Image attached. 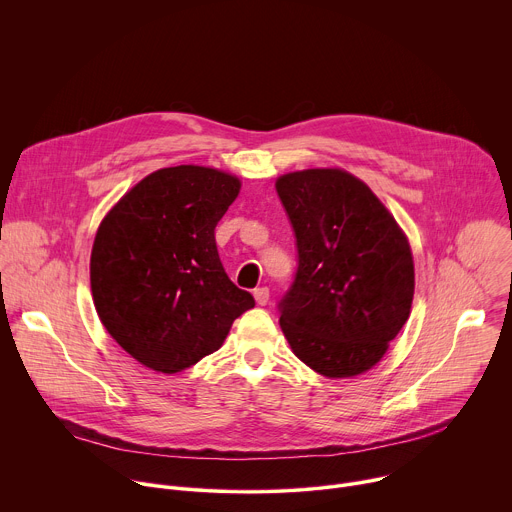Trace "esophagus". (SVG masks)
<instances>
[{
  "instance_id": "obj_1",
  "label": "esophagus",
  "mask_w": 512,
  "mask_h": 512,
  "mask_svg": "<svg viewBox=\"0 0 512 512\" xmlns=\"http://www.w3.org/2000/svg\"><path fill=\"white\" fill-rule=\"evenodd\" d=\"M253 296H255V302H257L259 306H265V304L269 302V289H267V287H257V289L253 291Z\"/></svg>"
}]
</instances>
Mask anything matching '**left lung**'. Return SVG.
I'll use <instances>...</instances> for the list:
<instances>
[{"label":"left lung","mask_w":512,"mask_h":512,"mask_svg":"<svg viewBox=\"0 0 512 512\" xmlns=\"http://www.w3.org/2000/svg\"><path fill=\"white\" fill-rule=\"evenodd\" d=\"M275 190L298 249L296 277L277 304L291 350L328 379L373 369L411 312L407 237L373 190L344 170L291 172Z\"/></svg>","instance_id":"1"}]
</instances>
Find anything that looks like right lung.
I'll use <instances>...</instances> for the list:
<instances>
[{
    "label": "right lung",
    "instance_id": "obj_1",
    "mask_svg": "<svg viewBox=\"0 0 512 512\" xmlns=\"http://www.w3.org/2000/svg\"><path fill=\"white\" fill-rule=\"evenodd\" d=\"M239 190V178L214 168H162L103 218L91 253L95 308L143 367L166 375L192 367L255 306L229 279L214 241Z\"/></svg>",
    "mask_w": 512,
    "mask_h": 512
}]
</instances>
